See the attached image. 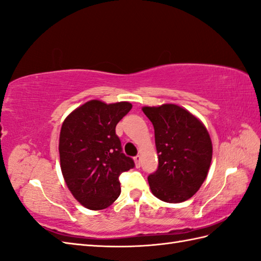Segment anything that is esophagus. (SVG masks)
<instances>
[{
    "label": "esophagus",
    "instance_id": "esophagus-1",
    "mask_svg": "<svg viewBox=\"0 0 261 261\" xmlns=\"http://www.w3.org/2000/svg\"><path fill=\"white\" fill-rule=\"evenodd\" d=\"M140 163H141V157L140 156H136L135 157V164L138 168L140 167Z\"/></svg>",
    "mask_w": 261,
    "mask_h": 261
}]
</instances>
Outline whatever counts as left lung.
<instances>
[{
    "label": "left lung",
    "instance_id": "8db88e82",
    "mask_svg": "<svg viewBox=\"0 0 261 261\" xmlns=\"http://www.w3.org/2000/svg\"><path fill=\"white\" fill-rule=\"evenodd\" d=\"M151 121L158 169L148 176L151 193L160 201L181 203L191 198L206 178L213 147L203 122L176 104L143 107Z\"/></svg>",
    "mask_w": 261,
    "mask_h": 261
}]
</instances>
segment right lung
Masks as SVG:
<instances>
[{"label":"right lung","mask_w":261,"mask_h":261,"mask_svg":"<svg viewBox=\"0 0 261 261\" xmlns=\"http://www.w3.org/2000/svg\"><path fill=\"white\" fill-rule=\"evenodd\" d=\"M132 109L129 102L107 104L91 99L70 112L59 135L60 168L68 190L83 206L103 210L121 193L119 176L135 167L115 135L118 122Z\"/></svg>","instance_id":"obj_1"}]
</instances>
